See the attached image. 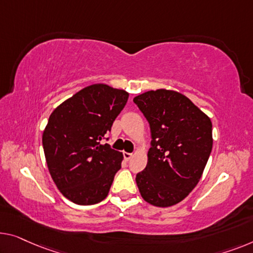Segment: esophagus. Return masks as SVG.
I'll return each mask as SVG.
<instances>
[{"label": "esophagus", "mask_w": 253, "mask_h": 253, "mask_svg": "<svg viewBox=\"0 0 253 253\" xmlns=\"http://www.w3.org/2000/svg\"><path fill=\"white\" fill-rule=\"evenodd\" d=\"M123 156H124V159H125L126 161H128V160H130V158L133 157V154L128 153V152H124Z\"/></svg>", "instance_id": "obj_1"}]
</instances>
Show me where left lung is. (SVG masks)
Returning <instances> with one entry per match:
<instances>
[{
  "label": "left lung",
  "instance_id": "obj_1",
  "mask_svg": "<svg viewBox=\"0 0 253 253\" xmlns=\"http://www.w3.org/2000/svg\"><path fill=\"white\" fill-rule=\"evenodd\" d=\"M134 103L149 122L148 165L136 175L142 198L170 207L197 186L212 149V124L192 101L176 90H148Z\"/></svg>",
  "mask_w": 253,
  "mask_h": 253
}]
</instances>
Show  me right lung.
I'll use <instances>...</instances> for the list:
<instances>
[{
    "mask_svg": "<svg viewBox=\"0 0 253 253\" xmlns=\"http://www.w3.org/2000/svg\"><path fill=\"white\" fill-rule=\"evenodd\" d=\"M126 90L105 84L83 88L56 107L43 131L47 168L56 187L79 206L108 197L123 153L102 144L128 100Z\"/></svg>",
    "mask_w": 253,
    "mask_h": 253,
    "instance_id": "1",
    "label": "right lung"
}]
</instances>
